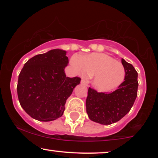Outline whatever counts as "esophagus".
I'll return each mask as SVG.
<instances>
[{
    "mask_svg": "<svg viewBox=\"0 0 158 158\" xmlns=\"http://www.w3.org/2000/svg\"><path fill=\"white\" fill-rule=\"evenodd\" d=\"M81 83L82 84V85H88V81H85V80H84V79H82L81 80Z\"/></svg>",
    "mask_w": 158,
    "mask_h": 158,
    "instance_id": "1",
    "label": "esophagus"
}]
</instances>
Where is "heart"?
<instances>
[{"mask_svg": "<svg viewBox=\"0 0 158 158\" xmlns=\"http://www.w3.org/2000/svg\"><path fill=\"white\" fill-rule=\"evenodd\" d=\"M71 65L81 76H94L93 85L98 91L110 92L122 85L126 76L124 67L111 56L91 53L71 58Z\"/></svg>", "mask_w": 158, "mask_h": 158, "instance_id": "heart-1", "label": "heart"}]
</instances>
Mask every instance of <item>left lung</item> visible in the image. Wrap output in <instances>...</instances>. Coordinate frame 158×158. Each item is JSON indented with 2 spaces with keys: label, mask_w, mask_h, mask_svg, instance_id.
<instances>
[{
  "label": "left lung",
  "mask_w": 158,
  "mask_h": 158,
  "mask_svg": "<svg viewBox=\"0 0 158 158\" xmlns=\"http://www.w3.org/2000/svg\"><path fill=\"white\" fill-rule=\"evenodd\" d=\"M126 70L124 81L111 94L98 93L89 88L86 98V111L93 122L111 124L119 121L128 112L137 96V72L130 63L122 59Z\"/></svg>",
  "instance_id": "1"
}]
</instances>
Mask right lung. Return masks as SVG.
<instances>
[{"instance_id": "1", "label": "right lung", "mask_w": 158, "mask_h": 158, "mask_svg": "<svg viewBox=\"0 0 158 158\" xmlns=\"http://www.w3.org/2000/svg\"><path fill=\"white\" fill-rule=\"evenodd\" d=\"M66 51L55 49L29 59L19 75L17 94L23 110L34 119L50 122L62 116L78 77H68Z\"/></svg>"}]
</instances>
